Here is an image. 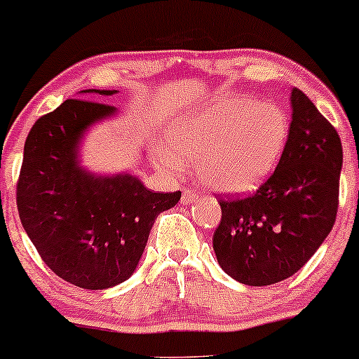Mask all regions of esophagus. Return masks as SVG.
<instances>
[{
  "label": "esophagus",
  "instance_id": "obj_1",
  "mask_svg": "<svg viewBox=\"0 0 359 359\" xmlns=\"http://www.w3.org/2000/svg\"><path fill=\"white\" fill-rule=\"evenodd\" d=\"M198 192H194V191H191V189H187V187H184L182 189V198H180V203L182 204H192L194 203V201H198Z\"/></svg>",
  "mask_w": 359,
  "mask_h": 359
}]
</instances>
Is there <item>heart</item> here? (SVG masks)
I'll use <instances>...</instances> for the list:
<instances>
[{
    "mask_svg": "<svg viewBox=\"0 0 359 359\" xmlns=\"http://www.w3.org/2000/svg\"><path fill=\"white\" fill-rule=\"evenodd\" d=\"M290 121L278 104L252 97L216 98L170 122L161 165L170 170L198 160V179L228 194L259 189L281 161Z\"/></svg>",
    "mask_w": 359,
    "mask_h": 359,
    "instance_id": "b5f03b06",
    "label": "heart"
}]
</instances>
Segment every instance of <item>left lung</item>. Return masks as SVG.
I'll return each instance as SVG.
<instances>
[{
	"label": "left lung",
	"mask_w": 359,
	"mask_h": 359,
	"mask_svg": "<svg viewBox=\"0 0 359 359\" xmlns=\"http://www.w3.org/2000/svg\"><path fill=\"white\" fill-rule=\"evenodd\" d=\"M288 143L254 196L219 201L212 249L242 285L269 286L293 276L332 230L339 204V135L302 90L291 92Z\"/></svg>",
	"instance_id": "left-lung-1"
}]
</instances>
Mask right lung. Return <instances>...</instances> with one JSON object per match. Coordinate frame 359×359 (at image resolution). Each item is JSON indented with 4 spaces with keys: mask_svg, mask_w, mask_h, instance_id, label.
<instances>
[{
    "mask_svg": "<svg viewBox=\"0 0 359 359\" xmlns=\"http://www.w3.org/2000/svg\"><path fill=\"white\" fill-rule=\"evenodd\" d=\"M109 97L116 90H83ZM116 107L69 98L32 126L17 184L20 222L42 261L78 288L105 290L136 271L149 230L180 192H153L131 173L97 175L80 165L86 131Z\"/></svg>",
    "mask_w": 359,
    "mask_h": 359,
    "instance_id": "obj_1",
    "label": "right lung"
}]
</instances>
